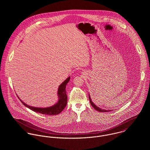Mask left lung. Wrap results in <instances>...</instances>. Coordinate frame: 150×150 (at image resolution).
<instances>
[{"label":"left lung","instance_id":"8db88e82","mask_svg":"<svg viewBox=\"0 0 150 150\" xmlns=\"http://www.w3.org/2000/svg\"><path fill=\"white\" fill-rule=\"evenodd\" d=\"M89 102H90L91 105H92V107L94 108V109H95L96 110H97V111H100V112H109V111H111V110H104V109H102V108H99V107H97V106L92 102L89 95Z\"/></svg>","mask_w":150,"mask_h":150}]
</instances>
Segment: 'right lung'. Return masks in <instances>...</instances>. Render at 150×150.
<instances>
[{
  "instance_id": "1",
  "label": "right lung",
  "mask_w": 150,
  "mask_h": 150,
  "mask_svg": "<svg viewBox=\"0 0 150 150\" xmlns=\"http://www.w3.org/2000/svg\"><path fill=\"white\" fill-rule=\"evenodd\" d=\"M70 80V77H69L66 80L59 86L58 90V95L59 97V100L57 104L51 107H46V108H38V107H32L30 106L25 103H23L22 100L21 102L23 105L32 111L35 112H39L42 114L48 115H54L59 114L66 107L67 105V96L66 92V86Z\"/></svg>"
}]
</instances>
